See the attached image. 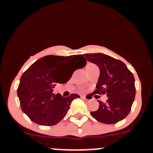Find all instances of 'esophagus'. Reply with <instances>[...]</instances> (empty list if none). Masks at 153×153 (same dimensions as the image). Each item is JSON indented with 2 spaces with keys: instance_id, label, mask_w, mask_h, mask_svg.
Returning a JSON list of instances; mask_svg holds the SVG:
<instances>
[{
  "instance_id": "esophagus-1",
  "label": "esophagus",
  "mask_w": 153,
  "mask_h": 153,
  "mask_svg": "<svg viewBox=\"0 0 153 153\" xmlns=\"http://www.w3.org/2000/svg\"><path fill=\"white\" fill-rule=\"evenodd\" d=\"M80 97H81L82 99H87L86 97H85V96H80Z\"/></svg>"
}]
</instances>
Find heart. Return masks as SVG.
Returning a JSON list of instances; mask_svg holds the SVG:
<instances>
[{
    "mask_svg": "<svg viewBox=\"0 0 153 153\" xmlns=\"http://www.w3.org/2000/svg\"><path fill=\"white\" fill-rule=\"evenodd\" d=\"M94 66H96V65H94V64H88L87 65V68H88V67H94Z\"/></svg>",
    "mask_w": 153,
    "mask_h": 153,
    "instance_id": "obj_1",
    "label": "heart"
}]
</instances>
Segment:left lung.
Returning a JSON list of instances; mask_svg holds the SVG:
<instances>
[{
	"label": "left lung",
	"instance_id": "left-lung-1",
	"mask_svg": "<svg viewBox=\"0 0 153 153\" xmlns=\"http://www.w3.org/2000/svg\"><path fill=\"white\" fill-rule=\"evenodd\" d=\"M89 62L99 66L100 76L95 94H106L108 99L99 101V108L91 114L104 124H116L130 112L134 100V78L124 62L102 53L85 54Z\"/></svg>",
	"mask_w": 153,
	"mask_h": 153
}]
</instances>
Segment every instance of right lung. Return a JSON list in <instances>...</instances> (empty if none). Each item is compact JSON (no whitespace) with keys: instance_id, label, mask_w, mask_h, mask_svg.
Instances as JSON below:
<instances>
[{"instance_id":"obj_1","label":"right lung","mask_w":153,"mask_h":153,"mask_svg":"<svg viewBox=\"0 0 153 153\" xmlns=\"http://www.w3.org/2000/svg\"><path fill=\"white\" fill-rule=\"evenodd\" d=\"M80 62V68L86 65L82 54L75 56L47 55L36 60L23 73L17 94L21 108L32 122L39 125L52 126L66 115L72 101L80 96L71 94L64 97L52 93L57 83H65L73 72V62Z\"/></svg>"}]
</instances>
